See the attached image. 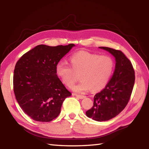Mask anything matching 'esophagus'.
Segmentation results:
<instances>
[{
  "label": "esophagus",
  "instance_id": "34e87169",
  "mask_svg": "<svg viewBox=\"0 0 149 149\" xmlns=\"http://www.w3.org/2000/svg\"><path fill=\"white\" fill-rule=\"evenodd\" d=\"M74 95L76 96L77 97L79 98V99H84V98H85V96L84 95H78V94H74Z\"/></svg>",
  "mask_w": 149,
  "mask_h": 149
}]
</instances>
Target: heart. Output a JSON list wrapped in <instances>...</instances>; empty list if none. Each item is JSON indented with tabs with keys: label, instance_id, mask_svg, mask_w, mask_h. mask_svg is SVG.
Masks as SVG:
<instances>
[{
	"label": "heart",
	"instance_id": "heart-1",
	"mask_svg": "<svg viewBox=\"0 0 149 149\" xmlns=\"http://www.w3.org/2000/svg\"><path fill=\"white\" fill-rule=\"evenodd\" d=\"M71 66L64 61L56 65L57 75L66 86H71L79 79L82 80L72 88L77 92H85L90 88L92 91L103 89L111 77L115 67L113 58L109 55L81 51L70 57Z\"/></svg>",
	"mask_w": 149,
	"mask_h": 149
}]
</instances>
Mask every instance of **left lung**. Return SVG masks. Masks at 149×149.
I'll return each instance as SVG.
<instances>
[{"instance_id":"1","label":"left lung","mask_w":149,"mask_h":149,"mask_svg":"<svg viewBox=\"0 0 149 149\" xmlns=\"http://www.w3.org/2000/svg\"><path fill=\"white\" fill-rule=\"evenodd\" d=\"M115 56V72L106 87L93 97V106L86 112L98 122L107 121L121 113L127 106L133 90L135 75L131 62L121 50L100 47Z\"/></svg>"}]
</instances>
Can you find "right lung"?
I'll use <instances>...</instances> for the list:
<instances>
[{
  "label": "right lung",
  "instance_id": "add662e5",
  "mask_svg": "<svg viewBox=\"0 0 149 149\" xmlns=\"http://www.w3.org/2000/svg\"><path fill=\"white\" fill-rule=\"evenodd\" d=\"M74 44L39 45L16 63L13 90L17 102L35 121L47 122L58 117L63 101L72 95L56 74V65Z\"/></svg>",
  "mask_w": 149,
  "mask_h": 149
}]
</instances>
